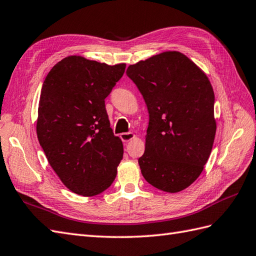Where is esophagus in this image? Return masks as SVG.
I'll return each instance as SVG.
<instances>
[{
  "label": "esophagus",
  "mask_w": 256,
  "mask_h": 256,
  "mask_svg": "<svg viewBox=\"0 0 256 256\" xmlns=\"http://www.w3.org/2000/svg\"><path fill=\"white\" fill-rule=\"evenodd\" d=\"M135 137V135L133 133L130 132H128V133H121L120 134V138L122 140L123 142H128L130 140H132Z\"/></svg>",
  "instance_id": "obj_1"
}]
</instances>
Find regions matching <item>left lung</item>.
<instances>
[{"label":"left lung","instance_id":"obj_1","mask_svg":"<svg viewBox=\"0 0 256 256\" xmlns=\"http://www.w3.org/2000/svg\"><path fill=\"white\" fill-rule=\"evenodd\" d=\"M147 104L145 152L138 159L150 185L166 192L190 186L203 171L216 132L208 76L180 52H164L126 70Z\"/></svg>","mask_w":256,"mask_h":256}]
</instances>
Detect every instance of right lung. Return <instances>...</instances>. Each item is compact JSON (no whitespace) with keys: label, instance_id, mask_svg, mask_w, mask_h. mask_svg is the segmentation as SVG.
<instances>
[{"label":"right lung","instance_id":"obj_1","mask_svg":"<svg viewBox=\"0 0 256 256\" xmlns=\"http://www.w3.org/2000/svg\"><path fill=\"white\" fill-rule=\"evenodd\" d=\"M126 64L109 66L69 56L45 78L36 134L48 161L72 192L92 196L112 184L123 158L104 98L122 78Z\"/></svg>","mask_w":256,"mask_h":256}]
</instances>
